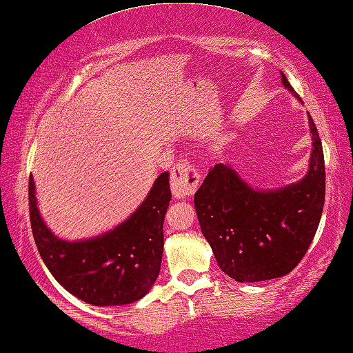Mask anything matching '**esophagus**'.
Wrapping results in <instances>:
<instances>
[{
  "mask_svg": "<svg viewBox=\"0 0 353 353\" xmlns=\"http://www.w3.org/2000/svg\"><path fill=\"white\" fill-rule=\"evenodd\" d=\"M201 175L196 165L188 161H181L173 165L170 172V186L172 192L176 199H185L192 196L197 191Z\"/></svg>",
  "mask_w": 353,
  "mask_h": 353,
  "instance_id": "34e87169",
  "label": "esophagus"
}]
</instances>
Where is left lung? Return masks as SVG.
<instances>
[{
	"instance_id": "8db88e82",
	"label": "left lung",
	"mask_w": 353,
	"mask_h": 353,
	"mask_svg": "<svg viewBox=\"0 0 353 353\" xmlns=\"http://www.w3.org/2000/svg\"><path fill=\"white\" fill-rule=\"evenodd\" d=\"M282 83L296 95L283 73ZM309 125L314 150L307 175L301 181L275 191H256L234 168L216 164L194 196L203 237L223 272L236 282L283 277L312 243L325 203V159L310 116Z\"/></svg>"
}]
</instances>
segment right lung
<instances>
[{
    "instance_id": "1",
    "label": "right lung",
    "mask_w": 353,
    "mask_h": 353,
    "mask_svg": "<svg viewBox=\"0 0 353 353\" xmlns=\"http://www.w3.org/2000/svg\"><path fill=\"white\" fill-rule=\"evenodd\" d=\"M170 199L168 173L164 172L127 221L97 239L66 242L55 237L41 219L33 178L28 181L30 223L41 258L66 291L92 305L135 303L154 285Z\"/></svg>"
}]
</instances>
